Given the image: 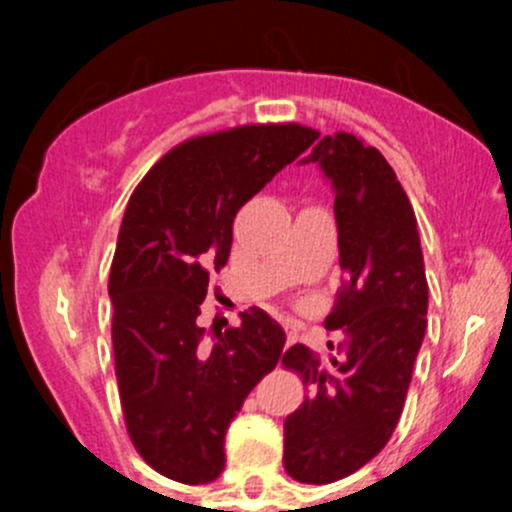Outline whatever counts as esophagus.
Returning a JSON list of instances; mask_svg holds the SVG:
<instances>
[{
    "label": "esophagus",
    "mask_w": 512,
    "mask_h": 512,
    "mask_svg": "<svg viewBox=\"0 0 512 512\" xmlns=\"http://www.w3.org/2000/svg\"><path fill=\"white\" fill-rule=\"evenodd\" d=\"M299 339V334L294 329H287V344H294Z\"/></svg>",
    "instance_id": "obj_1"
}]
</instances>
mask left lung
Instances as JSON below:
<instances>
[{
	"label": "left lung",
	"instance_id": "left-lung-1",
	"mask_svg": "<svg viewBox=\"0 0 512 512\" xmlns=\"http://www.w3.org/2000/svg\"><path fill=\"white\" fill-rule=\"evenodd\" d=\"M299 163H317L332 183L347 277L324 319L349 337L342 359L324 366L304 344L282 356L309 389L285 418V468L299 483L324 485L359 471L394 433L426 334L428 282L414 208L374 146L334 133Z\"/></svg>",
	"mask_w": 512,
	"mask_h": 512
}]
</instances>
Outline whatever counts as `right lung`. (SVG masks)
<instances>
[{
	"label": "right lung",
	"mask_w": 512,
	"mask_h": 512,
	"mask_svg": "<svg viewBox=\"0 0 512 512\" xmlns=\"http://www.w3.org/2000/svg\"><path fill=\"white\" fill-rule=\"evenodd\" d=\"M319 133L297 123L190 138L148 170L128 200L108 297L123 418L143 461L178 483L225 468V433L277 366L285 329L260 307L203 347L200 304L225 267L232 220Z\"/></svg>",
	"instance_id": "1"
}]
</instances>
